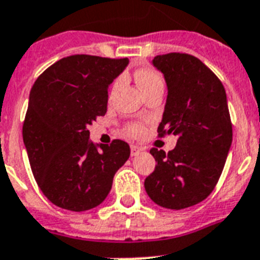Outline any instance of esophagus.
<instances>
[{
  "mask_svg": "<svg viewBox=\"0 0 260 260\" xmlns=\"http://www.w3.org/2000/svg\"><path fill=\"white\" fill-rule=\"evenodd\" d=\"M141 151H143V148H141V147H139V145H131V155L132 156L139 155Z\"/></svg>",
  "mask_w": 260,
  "mask_h": 260,
  "instance_id": "esophagus-1",
  "label": "esophagus"
}]
</instances>
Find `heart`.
<instances>
[{"instance_id":"obj_1","label":"heart","mask_w":260,"mask_h":260,"mask_svg":"<svg viewBox=\"0 0 260 260\" xmlns=\"http://www.w3.org/2000/svg\"><path fill=\"white\" fill-rule=\"evenodd\" d=\"M136 80L139 86L141 88L143 92H147L148 89L153 88L156 85H164V80L163 76L160 75L159 72L155 71L152 68H144L140 69V71L136 73ZM120 82V80L115 82V86ZM126 134L131 135V136H139V135L143 134L144 131V126L140 123H131L126 125L125 128Z\"/></svg>"}]
</instances>
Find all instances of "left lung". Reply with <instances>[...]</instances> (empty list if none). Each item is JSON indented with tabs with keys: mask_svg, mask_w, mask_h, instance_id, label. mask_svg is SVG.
I'll use <instances>...</instances> for the list:
<instances>
[{
	"mask_svg": "<svg viewBox=\"0 0 260 260\" xmlns=\"http://www.w3.org/2000/svg\"><path fill=\"white\" fill-rule=\"evenodd\" d=\"M168 88L160 137L174 135L176 147L168 153L152 148L157 161L144 187L156 204L183 210L206 199L220 178L233 143L224 86L199 58L167 53L152 60Z\"/></svg>",
	"mask_w": 260,
	"mask_h": 260,
	"instance_id": "1",
	"label": "left lung"
}]
</instances>
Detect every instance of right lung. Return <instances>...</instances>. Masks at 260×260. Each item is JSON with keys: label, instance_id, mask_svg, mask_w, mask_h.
I'll list each match as a JSON object with an SVG mask.
<instances>
[{"label": "right lung", "instance_id": "add662e5", "mask_svg": "<svg viewBox=\"0 0 260 260\" xmlns=\"http://www.w3.org/2000/svg\"><path fill=\"white\" fill-rule=\"evenodd\" d=\"M128 58L75 54L42 72L31 86L22 125L31 172L54 206L81 212L108 196L129 145L89 140L88 126L107 113L108 86Z\"/></svg>", "mask_w": 260, "mask_h": 260}]
</instances>
